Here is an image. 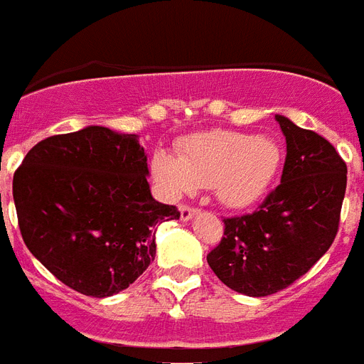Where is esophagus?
I'll return each mask as SVG.
<instances>
[{
    "instance_id": "34e87169",
    "label": "esophagus",
    "mask_w": 364,
    "mask_h": 364,
    "mask_svg": "<svg viewBox=\"0 0 364 364\" xmlns=\"http://www.w3.org/2000/svg\"><path fill=\"white\" fill-rule=\"evenodd\" d=\"M179 212H181V221H188V219H193L200 210L193 206H181L179 208Z\"/></svg>"
}]
</instances>
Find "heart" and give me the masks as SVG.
I'll return each mask as SVG.
<instances>
[{"mask_svg":"<svg viewBox=\"0 0 364 364\" xmlns=\"http://www.w3.org/2000/svg\"><path fill=\"white\" fill-rule=\"evenodd\" d=\"M279 143L267 135L250 137L237 132H208L185 139L179 158L158 151L152 173L170 196L210 187L227 208L256 204L281 168Z\"/></svg>","mask_w":364,"mask_h":364,"instance_id":"heart-1","label":"heart"}]
</instances>
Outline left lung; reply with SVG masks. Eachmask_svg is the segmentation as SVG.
Segmentation results:
<instances>
[{
	"instance_id": "8db88e82",
	"label": "left lung",
	"mask_w": 364,
	"mask_h": 364,
	"mask_svg": "<svg viewBox=\"0 0 364 364\" xmlns=\"http://www.w3.org/2000/svg\"><path fill=\"white\" fill-rule=\"evenodd\" d=\"M274 118L287 137L281 185L254 213L223 219V238L208 254L219 281L252 298L290 287L326 254L348 185V166L326 139Z\"/></svg>"
}]
</instances>
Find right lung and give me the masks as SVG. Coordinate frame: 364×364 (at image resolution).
Masks as SVG:
<instances>
[{
	"label": "right lung",
	"instance_id": "1",
	"mask_svg": "<svg viewBox=\"0 0 364 364\" xmlns=\"http://www.w3.org/2000/svg\"><path fill=\"white\" fill-rule=\"evenodd\" d=\"M145 149L133 133L87 126L32 146L13 177L21 235L72 290L107 298L156 256V227L179 210L152 198Z\"/></svg>",
	"mask_w": 364,
	"mask_h": 364
}]
</instances>
